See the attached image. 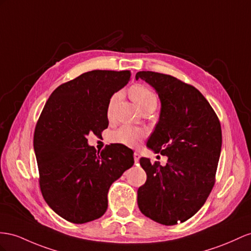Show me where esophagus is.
I'll use <instances>...</instances> for the list:
<instances>
[{"label": "esophagus", "instance_id": "obj_1", "mask_svg": "<svg viewBox=\"0 0 251 251\" xmlns=\"http://www.w3.org/2000/svg\"><path fill=\"white\" fill-rule=\"evenodd\" d=\"M133 158H134V162L138 163V162H139V160H140V158H141L140 153H139L138 151H134V153H133Z\"/></svg>", "mask_w": 251, "mask_h": 251}]
</instances>
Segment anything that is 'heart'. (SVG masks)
Returning a JSON list of instances; mask_svg holds the SVG:
<instances>
[{
	"label": "heart",
	"instance_id": "b5f03b06",
	"mask_svg": "<svg viewBox=\"0 0 251 251\" xmlns=\"http://www.w3.org/2000/svg\"><path fill=\"white\" fill-rule=\"evenodd\" d=\"M130 98L134 101V104L138 106L141 111H143L146 108L155 107L157 106L158 99L156 93L142 85H136L131 87L130 89ZM119 94H114L109 100L108 104V117H111V113L113 110V107L115 102L119 100ZM144 131L140 128L132 127V126H122L120 129H118L112 134V141L113 142L124 144L127 146H134L139 143V141L143 138Z\"/></svg>",
	"mask_w": 251,
	"mask_h": 251
}]
</instances>
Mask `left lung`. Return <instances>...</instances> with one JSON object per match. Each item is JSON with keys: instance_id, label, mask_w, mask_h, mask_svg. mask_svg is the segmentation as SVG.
Here are the masks:
<instances>
[{"instance_id": "1", "label": "left lung", "mask_w": 251, "mask_h": 251, "mask_svg": "<svg viewBox=\"0 0 251 251\" xmlns=\"http://www.w3.org/2000/svg\"><path fill=\"white\" fill-rule=\"evenodd\" d=\"M139 78L153 88L161 102L146 146L168 157V163L140 159L147 179L138 190V205L151 220L172 226L195 215L213 188L222 150L221 124L193 86L151 71L138 72Z\"/></svg>"}]
</instances>
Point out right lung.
Here are the masks:
<instances>
[{
  "label": "right lung",
  "instance_id": "right-lung-1",
  "mask_svg": "<svg viewBox=\"0 0 251 251\" xmlns=\"http://www.w3.org/2000/svg\"><path fill=\"white\" fill-rule=\"evenodd\" d=\"M129 78V71H90L57 88L43 108L34 134L40 188L50 208L68 222L100 218L110 185L134 163L127 146L107 145L100 152L87 139L108 127L109 100Z\"/></svg>",
  "mask_w": 251,
  "mask_h": 251
}]
</instances>
